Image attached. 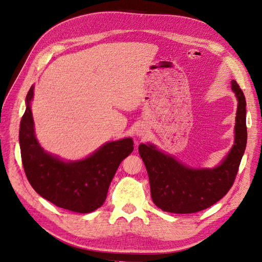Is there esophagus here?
Wrapping results in <instances>:
<instances>
[{"mask_svg": "<svg viewBox=\"0 0 262 262\" xmlns=\"http://www.w3.org/2000/svg\"><path fill=\"white\" fill-rule=\"evenodd\" d=\"M142 134H143V133H142V131H140V132H139V136H142Z\"/></svg>", "mask_w": 262, "mask_h": 262, "instance_id": "34e87169", "label": "esophagus"}]
</instances>
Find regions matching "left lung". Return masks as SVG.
<instances>
[{
    "instance_id": "8db88e82",
    "label": "left lung",
    "mask_w": 262,
    "mask_h": 262,
    "mask_svg": "<svg viewBox=\"0 0 262 262\" xmlns=\"http://www.w3.org/2000/svg\"><path fill=\"white\" fill-rule=\"evenodd\" d=\"M232 89L238 99L235 144L224 162L213 169H193L165 155L153 145L141 144L139 153L146 167L152 200L165 212L188 214L210 208L232 188L247 143L246 99L236 81Z\"/></svg>"
}]
</instances>
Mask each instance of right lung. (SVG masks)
I'll return each mask as SVG.
<instances>
[{"label":"right lung","mask_w":262,"mask_h":262,"mask_svg":"<svg viewBox=\"0 0 262 262\" xmlns=\"http://www.w3.org/2000/svg\"><path fill=\"white\" fill-rule=\"evenodd\" d=\"M34 86L26 96V112L19 128L21 162L35 191L59 208L90 213L101 207L119 165L133 150L132 139L101 146L84 161L66 163L47 154L35 138L30 100Z\"/></svg>","instance_id":"obj_1"}]
</instances>
